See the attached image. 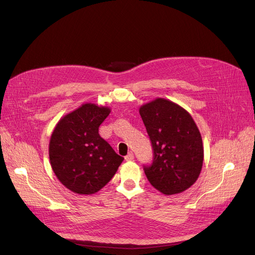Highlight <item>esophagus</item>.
I'll use <instances>...</instances> for the list:
<instances>
[{
    "label": "esophagus",
    "mask_w": 255,
    "mask_h": 255,
    "mask_svg": "<svg viewBox=\"0 0 255 255\" xmlns=\"http://www.w3.org/2000/svg\"><path fill=\"white\" fill-rule=\"evenodd\" d=\"M125 159L127 160V161H131V160H134V154L131 151H129L128 154L125 157Z\"/></svg>",
    "instance_id": "1"
}]
</instances>
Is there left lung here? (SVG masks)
I'll return each mask as SVG.
<instances>
[{
  "mask_svg": "<svg viewBox=\"0 0 255 255\" xmlns=\"http://www.w3.org/2000/svg\"><path fill=\"white\" fill-rule=\"evenodd\" d=\"M149 136L154 159L144 166L150 184L164 195L189 188L200 176L204 159L202 137L186 110L164 98L139 109Z\"/></svg>",
  "mask_w": 255,
  "mask_h": 255,
  "instance_id": "left-lung-1",
  "label": "left lung"
}]
</instances>
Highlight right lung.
I'll use <instances>...</instances> for the list:
<instances>
[{
  "instance_id": "1",
  "label": "right lung",
  "mask_w": 255,
  "mask_h": 255,
  "mask_svg": "<svg viewBox=\"0 0 255 255\" xmlns=\"http://www.w3.org/2000/svg\"><path fill=\"white\" fill-rule=\"evenodd\" d=\"M110 113L107 107L85 104L60 119L51 135V166L62 184L75 193L100 190L124 161L98 133Z\"/></svg>"
}]
</instances>
